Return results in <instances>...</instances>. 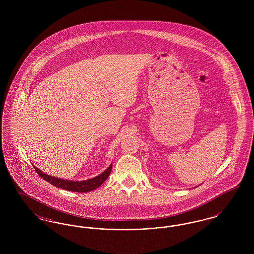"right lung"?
<instances>
[{"mask_svg":"<svg viewBox=\"0 0 254 254\" xmlns=\"http://www.w3.org/2000/svg\"><path fill=\"white\" fill-rule=\"evenodd\" d=\"M34 169L44 180L50 183L51 185L55 186L56 188H59L62 190H69V191H74V192H89L97 188H99L104 182L108 179V177L111 172L112 169V165H110L108 169H106L103 173L98 175L96 177L92 179H88L85 181H71V180H64L57 177H53L44 173L40 169H37L34 166Z\"/></svg>","mask_w":254,"mask_h":254,"instance_id":"add662e5","label":"right lung"}]
</instances>
